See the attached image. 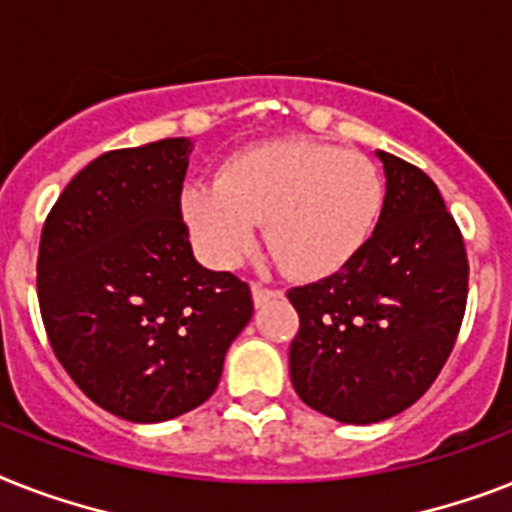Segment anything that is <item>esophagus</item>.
<instances>
[{
    "label": "esophagus",
    "instance_id": "obj_1",
    "mask_svg": "<svg viewBox=\"0 0 512 512\" xmlns=\"http://www.w3.org/2000/svg\"><path fill=\"white\" fill-rule=\"evenodd\" d=\"M281 297V292L278 289H268V286L263 284H252V299H255V305H265V302H270V299Z\"/></svg>",
    "mask_w": 512,
    "mask_h": 512
}]
</instances>
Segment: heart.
Listing matches in <instances>:
<instances>
[{"instance_id": "1", "label": "heart", "mask_w": 512, "mask_h": 512, "mask_svg": "<svg viewBox=\"0 0 512 512\" xmlns=\"http://www.w3.org/2000/svg\"><path fill=\"white\" fill-rule=\"evenodd\" d=\"M386 202L371 157L313 139H281L236 152L218 181L181 191V215L197 249L234 268L257 247L260 223L281 268L321 278L368 244Z\"/></svg>"}]
</instances>
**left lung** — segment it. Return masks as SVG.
Masks as SVG:
<instances>
[{
  "instance_id": "obj_1",
  "label": "left lung",
  "mask_w": 512,
  "mask_h": 512,
  "mask_svg": "<svg viewBox=\"0 0 512 512\" xmlns=\"http://www.w3.org/2000/svg\"><path fill=\"white\" fill-rule=\"evenodd\" d=\"M376 231L350 263L289 289L299 400L339 423H378L421 400L447 363L468 299L458 223L421 168L389 152Z\"/></svg>"
}]
</instances>
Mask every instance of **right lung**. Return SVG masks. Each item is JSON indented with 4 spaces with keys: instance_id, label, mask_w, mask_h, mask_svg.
<instances>
[{
    "instance_id": "add662e5",
    "label": "right lung",
    "mask_w": 512,
    "mask_h": 512,
    "mask_svg": "<svg viewBox=\"0 0 512 512\" xmlns=\"http://www.w3.org/2000/svg\"><path fill=\"white\" fill-rule=\"evenodd\" d=\"M191 139L105 152L78 173L41 231L36 292L49 344L86 397L160 423L218 389L252 318V292L194 260L181 218Z\"/></svg>"
}]
</instances>
